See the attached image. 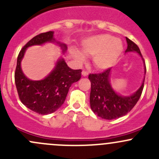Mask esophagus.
<instances>
[{"mask_svg": "<svg viewBox=\"0 0 159 159\" xmlns=\"http://www.w3.org/2000/svg\"><path fill=\"white\" fill-rule=\"evenodd\" d=\"M81 74H82V76H84V77H86L89 75V72L85 71V70H83V71L81 72Z\"/></svg>", "mask_w": 159, "mask_h": 159, "instance_id": "1", "label": "esophagus"}]
</instances>
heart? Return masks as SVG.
<instances>
[{"label":"heart","mask_w":159,"mask_h":159,"mask_svg":"<svg viewBox=\"0 0 159 159\" xmlns=\"http://www.w3.org/2000/svg\"><path fill=\"white\" fill-rule=\"evenodd\" d=\"M81 49L71 48L70 54L79 63L85 61V55L92 56L94 67L98 70H106L113 66L121 55L123 44L118 38L108 34L93 35L81 41Z\"/></svg>","instance_id":"1"}]
</instances>
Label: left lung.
<instances>
[{
	"label": "left lung",
	"mask_w": 159,
	"mask_h": 159,
	"mask_svg": "<svg viewBox=\"0 0 159 159\" xmlns=\"http://www.w3.org/2000/svg\"><path fill=\"white\" fill-rule=\"evenodd\" d=\"M128 48L125 52L138 53L142 57L145 65V73H146L145 61L142 57L139 48L133 41L126 38ZM111 68L100 74H90L89 78L91 81V89L90 93V105L92 111L98 116L104 119H115L125 115L134 108L142 95L144 88V78L142 85L139 89L129 96H123L118 94L112 88L110 82Z\"/></svg>",
	"instance_id": "1"
}]
</instances>
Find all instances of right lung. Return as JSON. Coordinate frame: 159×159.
I'll return each instance as SVG.
<instances>
[{
  "instance_id": "1",
  "label": "right lung",
  "mask_w": 159,
  "mask_h": 159,
  "mask_svg": "<svg viewBox=\"0 0 159 159\" xmlns=\"http://www.w3.org/2000/svg\"><path fill=\"white\" fill-rule=\"evenodd\" d=\"M56 43L62 53L67 51V45L56 41L54 31L41 33L30 40L17 57L14 79L19 98L28 108L41 115H48L61 108L65 102L70 87L81 78V70H73L68 66L65 59L57 61L54 69L42 80L34 81L27 78L21 69V61L28 48L43 45L46 43Z\"/></svg>"
}]
</instances>
